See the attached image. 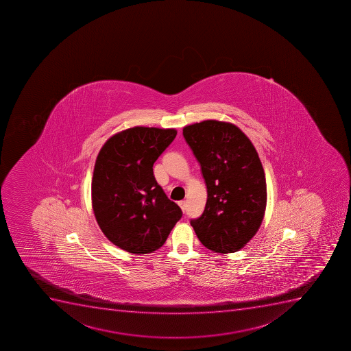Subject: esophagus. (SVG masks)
<instances>
[{
  "mask_svg": "<svg viewBox=\"0 0 351 351\" xmlns=\"http://www.w3.org/2000/svg\"><path fill=\"white\" fill-rule=\"evenodd\" d=\"M179 206L181 207V210H184H184H186V206H187V202H186V200H180V202H179Z\"/></svg>",
  "mask_w": 351,
  "mask_h": 351,
  "instance_id": "1",
  "label": "esophagus"
}]
</instances>
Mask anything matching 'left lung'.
<instances>
[{"label":"left lung","instance_id":"obj_1","mask_svg":"<svg viewBox=\"0 0 351 351\" xmlns=\"http://www.w3.org/2000/svg\"><path fill=\"white\" fill-rule=\"evenodd\" d=\"M184 137L207 187L204 213L190 224L206 248L238 252L257 233L265 214L267 191L258 153L230 122L205 120L186 125Z\"/></svg>","mask_w":351,"mask_h":351}]
</instances>
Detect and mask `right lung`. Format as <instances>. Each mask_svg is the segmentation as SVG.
<instances>
[{"label":"right lung","instance_id":"add662e5","mask_svg":"<svg viewBox=\"0 0 351 351\" xmlns=\"http://www.w3.org/2000/svg\"><path fill=\"white\" fill-rule=\"evenodd\" d=\"M177 130L134 127L105 141L92 179V206L99 226L113 245L144 255L163 246L180 207L158 184L153 165Z\"/></svg>","mask_w":351,"mask_h":351}]
</instances>
